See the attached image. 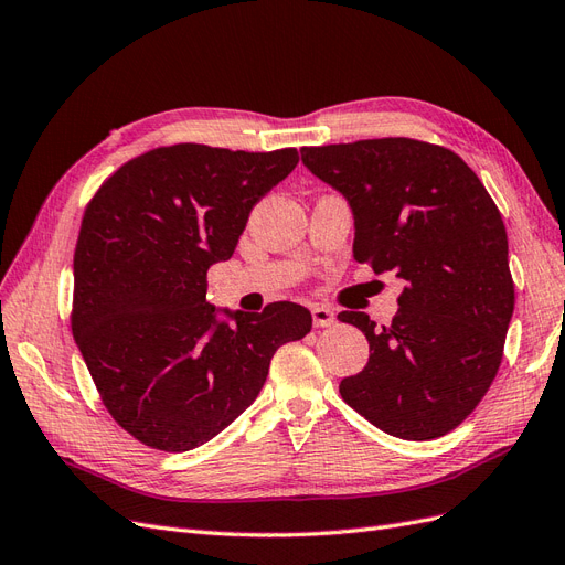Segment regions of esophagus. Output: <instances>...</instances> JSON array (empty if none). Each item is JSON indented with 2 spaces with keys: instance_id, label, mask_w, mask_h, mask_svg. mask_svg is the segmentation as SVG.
I'll use <instances>...</instances> for the list:
<instances>
[{
  "instance_id": "34e87169",
  "label": "esophagus",
  "mask_w": 565,
  "mask_h": 565,
  "mask_svg": "<svg viewBox=\"0 0 565 565\" xmlns=\"http://www.w3.org/2000/svg\"><path fill=\"white\" fill-rule=\"evenodd\" d=\"M311 316H313V324H316V328H330V324H334V320H337L334 311L330 309V306H324V303L313 306Z\"/></svg>"
}]
</instances>
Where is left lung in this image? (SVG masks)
<instances>
[{
  "mask_svg": "<svg viewBox=\"0 0 565 565\" xmlns=\"http://www.w3.org/2000/svg\"><path fill=\"white\" fill-rule=\"evenodd\" d=\"M301 160L349 200L355 259L405 280L391 324L339 313L370 344L341 398L396 438L446 436L490 388L514 313L498 204L457 152L405 136L309 146Z\"/></svg>",
  "mask_w": 565,
  "mask_h": 565,
  "instance_id": "left-lung-1",
  "label": "left lung"
}]
</instances>
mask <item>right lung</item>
Segmentation results:
<instances>
[{"mask_svg":"<svg viewBox=\"0 0 565 565\" xmlns=\"http://www.w3.org/2000/svg\"><path fill=\"white\" fill-rule=\"evenodd\" d=\"M297 148H152L100 183L75 247L73 337L106 409L148 448L185 452L259 396L270 358L311 332L299 303L218 322L207 270L233 256L249 212Z\"/></svg>","mask_w":565,"mask_h":565,"instance_id":"add662e5","label":"right lung"}]
</instances>
